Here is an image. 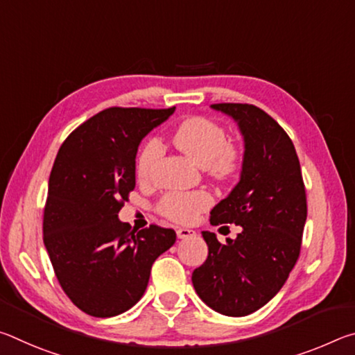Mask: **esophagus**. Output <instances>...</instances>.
<instances>
[{
  "instance_id": "1",
  "label": "esophagus",
  "mask_w": 355,
  "mask_h": 355,
  "mask_svg": "<svg viewBox=\"0 0 355 355\" xmlns=\"http://www.w3.org/2000/svg\"><path fill=\"white\" fill-rule=\"evenodd\" d=\"M196 232L191 230V228H178L177 230V236L178 239H188L191 236H194Z\"/></svg>"
}]
</instances>
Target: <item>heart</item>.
I'll return each mask as SVG.
<instances>
[{"mask_svg":"<svg viewBox=\"0 0 355 355\" xmlns=\"http://www.w3.org/2000/svg\"><path fill=\"white\" fill-rule=\"evenodd\" d=\"M172 142L191 161L216 177H225L238 166V153L235 147L228 144L225 130L209 119L192 117L184 120L173 131ZM161 153L163 147L158 139L152 137L144 142L137 155V175L141 178L148 177ZM211 196L205 191H175L163 197L159 208L169 219L180 224H188L197 218V214L211 205Z\"/></svg>","mask_w":355,"mask_h":355,"instance_id":"obj_1","label":"heart"}]
</instances>
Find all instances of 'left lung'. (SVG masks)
<instances>
[{
    "label": "left lung",
    "instance_id": "1",
    "mask_svg": "<svg viewBox=\"0 0 355 355\" xmlns=\"http://www.w3.org/2000/svg\"><path fill=\"white\" fill-rule=\"evenodd\" d=\"M211 110L235 120L244 141L239 182L211 211V225L236 224L220 244L202 232L205 263L192 272L196 293L225 316H245L266 305L297 261L307 199L296 150L285 130L254 105L219 103Z\"/></svg>",
    "mask_w": 355,
    "mask_h": 355
}]
</instances>
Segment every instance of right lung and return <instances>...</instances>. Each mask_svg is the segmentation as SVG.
<instances>
[{"mask_svg":"<svg viewBox=\"0 0 355 355\" xmlns=\"http://www.w3.org/2000/svg\"><path fill=\"white\" fill-rule=\"evenodd\" d=\"M169 110L110 107L71 133L48 180L44 243L64 293L84 313L117 316L139 302L153 261L171 249L172 228L135 233L119 219L136 186L141 141Z\"/></svg>","mask_w":355,"mask_h":355,"instance_id":"obj_1","label":"right lung"}]
</instances>
